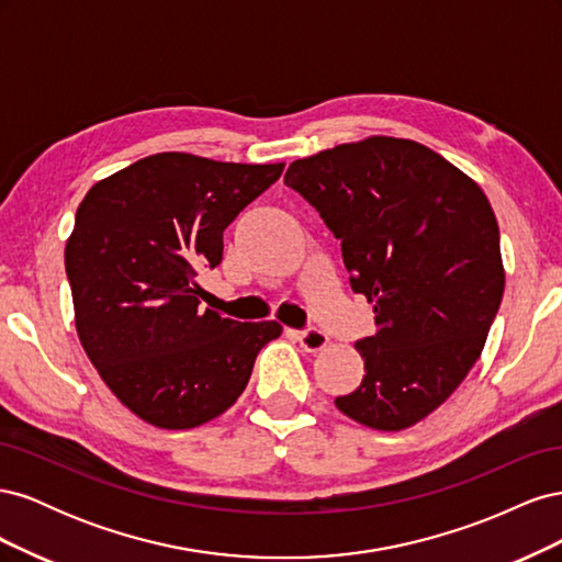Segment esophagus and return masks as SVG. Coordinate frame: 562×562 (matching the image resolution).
<instances>
[{"label": "esophagus", "mask_w": 562, "mask_h": 562, "mask_svg": "<svg viewBox=\"0 0 562 562\" xmlns=\"http://www.w3.org/2000/svg\"><path fill=\"white\" fill-rule=\"evenodd\" d=\"M293 335H295V339L300 342V347H302L304 351H310V353H316V351H321L323 347L328 345V335L316 330V328L297 330V333H293Z\"/></svg>", "instance_id": "obj_1"}]
</instances>
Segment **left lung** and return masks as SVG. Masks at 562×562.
Segmentation results:
<instances>
[{
    "instance_id": "8db88e82",
    "label": "left lung",
    "mask_w": 562,
    "mask_h": 562,
    "mask_svg": "<svg viewBox=\"0 0 562 562\" xmlns=\"http://www.w3.org/2000/svg\"><path fill=\"white\" fill-rule=\"evenodd\" d=\"M283 182L342 241L378 333L356 342L363 382L335 405L378 431L434 413L479 361L504 295L499 227L469 176L415 140L372 138L288 166Z\"/></svg>"
}]
</instances>
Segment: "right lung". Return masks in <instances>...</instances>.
Here are the masks:
<instances>
[{"label": "right lung", "mask_w": 562, "mask_h": 562, "mask_svg": "<svg viewBox=\"0 0 562 562\" xmlns=\"http://www.w3.org/2000/svg\"><path fill=\"white\" fill-rule=\"evenodd\" d=\"M283 164L161 151L95 182L65 246L79 342L133 415L194 429L244 394L277 321L203 310L196 269L223 260V232Z\"/></svg>", "instance_id": "add662e5"}]
</instances>
